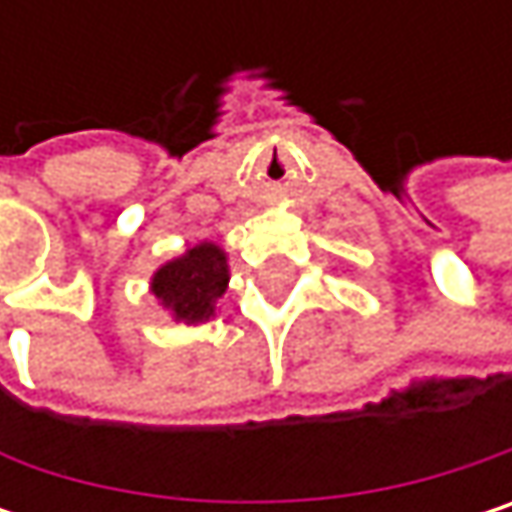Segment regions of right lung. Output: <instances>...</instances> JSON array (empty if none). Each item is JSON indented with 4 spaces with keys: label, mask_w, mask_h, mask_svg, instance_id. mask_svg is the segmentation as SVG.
Masks as SVG:
<instances>
[{
    "label": "right lung",
    "mask_w": 512,
    "mask_h": 512,
    "mask_svg": "<svg viewBox=\"0 0 512 512\" xmlns=\"http://www.w3.org/2000/svg\"><path fill=\"white\" fill-rule=\"evenodd\" d=\"M228 287V263L219 246L201 243L183 257L165 263L154 275V296L183 323L213 317L216 299Z\"/></svg>",
    "instance_id": "add662e5"
}]
</instances>
